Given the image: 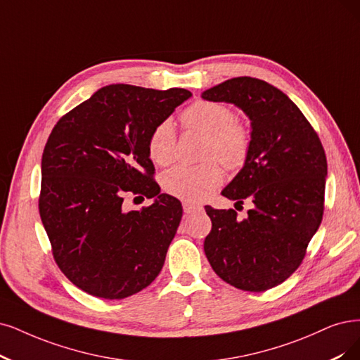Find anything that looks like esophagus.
<instances>
[{"label": "esophagus", "instance_id": "esophagus-1", "mask_svg": "<svg viewBox=\"0 0 360 360\" xmlns=\"http://www.w3.org/2000/svg\"><path fill=\"white\" fill-rule=\"evenodd\" d=\"M182 207H184L185 214H191V212H195V210H200V209H202L200 205L190 203V202H184V203H182Z\"/></svg>", "mask_w": 360, "mask_h": 360}]
</instances>
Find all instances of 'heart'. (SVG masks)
<instances>
[{"instance_id": "obj_1", "label": "heart", "mask_w": 360, "mask_h": 360, "mask_svg": "<svg viewBox=\"0 0 360 360\" xmlns=\"http://www.w3.org/2000/svg\"><path fill=\"white\" fill-rule=\"evenodd\" d=\"M182 124L206 136L205 158H217L230 170L245 166L250 153V129L234 118L229 105L214 101H195L181 112ZM176 151V131L170 120H162L148 136V154L155 165H169ZM224 179L217 162L176 165L162 175L163 190L182 200H203Z\"/></svg>"}]
</instances>
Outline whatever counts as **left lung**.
I'll use <instances>...</instances> for the list:
<instances>
[{"instance_id": "1", "label": "left lung", "mask_w": 360, "mask_h": 360, "mask_svg": "<svg viewBox=\"0 0 360 360\" xmlns=\"http://www.w3.org/2000/svg\"><path fill=\"white\" fill-rule=\"evenodd\" d=\"M202 98L238 106L250 120L248 162L222 190L243 205L234 209L205 206L212 230L205 254L214 271L231 286L262 292L285 282L305 257L323 217L328 163L317 133L282 90L252 77L227 79Z\"/></svg>"}]
</instances>
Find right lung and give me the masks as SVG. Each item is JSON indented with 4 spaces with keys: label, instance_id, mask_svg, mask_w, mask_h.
<instances>
[{
    "label": "right lung",
    "instance_id": "1",
    "mask_svg": "<svg viewBox=\"0 0 360 360\" xmlns=\"http://www.w3.org/2000/svg\"><path fill=\"white\" fill-rule=\"evenodd\" d=\"M190 96L185 89L110 84L53 127L41 160L39 217L58 267L87 294L127 298L162 271L182 206L160 194L148 136ZM127 193L155 203L124 212Z\"/></svg>",
    "mask_w": 360,
    "mask_h": 360
}]
</instances>
